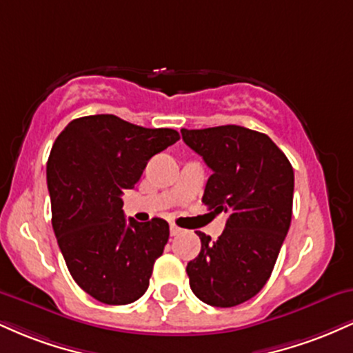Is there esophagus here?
<instances>
[{"mask_svg":"<svg viewBox=\"0 0 353 353\" xmlns=\"http://www.w3.org/2000/svg\"><path fill=\"white\" fill-rule=\"evenodd\" d=\"M181 234H182V229L177 228V225L171 224V236L176 237V236H181Z\"/></svg>","mask_w":353,"mask_h":353,"instance_id":"34e87169","label":"esophagus"}]
</instances>
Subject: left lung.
Here are the masks:
<instances>
[{
  "label": "left lung",
  "instance_id": "obj_1",
  "mask_svg": "<svg viewBox=\"0 0 353 353\" xmlns=\"http://www.w3.org/2000/svg\"><path fill=\"white\" fill-rule=\"evenodd\" d=\"M210 177L202 202L228 214L216 242L204 232L185 272L192 292L214 307H234L261 292L292 219L294 169L267 134L242 125L181 129Z\"/></svg>",
  "mask_w": 353,
  "mask_h": 353
}]
</instances>
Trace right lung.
Segmentation results:
<instances>
[{"label": "right lung", "mask_w": 353, "mask_h": 353, "mask_svg": "<svg viewBox=\"0 0 353 353\" xmlns=\"http://www.w3.org/2000/svg\"><path fill=\"white\" fill-rule=\"evenodd\" d=\"M179 141L174 129H148L112 114L71 121L46 165L52 229L70 274L108 305L143 297L169 241V224L125 221L123 190L132 189L154 154Z\"/></svg>", "instance_id": "1"}]
</instances>
